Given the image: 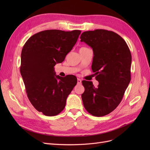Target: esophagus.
<instances>
[{
	"label": "esophagus",
	"instance_id": "1",
	"mask_svg": "<svg viewBox=\"0 0 150 150\" xmlns=\"http://www.w3.org/2000/svg\"><path fill=\"white\" fill-rule=\"evenodd\" d=\"M77 81H78V84H81V80L80 79H78V80H77Z\"/></svg>",
	"mask_w": 150,
	"mask_h": 150
}]
</instances>
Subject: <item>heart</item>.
<instances>
[{"label":"heart","instance_id":"b5f03b06","mask_svg":"<svg viewBox=\"0 0 150 150\" xmlns=\"http://www.w3.org/2000/svg\"><path fill=\"white\" fill-rule=\"evenodd\" d=\"M81 48H83V47H81Z\"/></svg>","mask_w":150,"mask_h":150}]
</instances>
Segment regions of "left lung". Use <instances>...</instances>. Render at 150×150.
<instances>
[{
  "label": "left lung",
  "instance_id": "obj_1",
  "mask_svg": "<svg viewBox=\"0 0 150 150\" xmlns=\"http://www.w3.org/2000/svg\"><path fill=\"white\" fill-rule=\"evenodd\" d=\"M80 39L93 49L91 68L99 82L95 88L91 81H82L84 106L94 116L107 115L119 105L131 81L129 49L120 35L110 30L86 31Z\"/></svg>",
  "mask_w": 150,
  "mask_h": 150
}]
</instances>
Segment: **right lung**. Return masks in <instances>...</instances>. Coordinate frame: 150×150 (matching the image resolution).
Wrapping results in <instances>:
<instances>
[{
	"mask_svg": "<svg viewBox=\"0 0 150 150\" xmlns=\"http://www.w3.org/2000/svg\"><path fill=\"white\" fill-rule=\"evenodd\" d=\"M81 30H46L27 40L21 52V74L33 106L44 115H57L77 84L75 76L56 75L54 66L64 61L74 47Z\"/></svg>",
	"mask_w": 150,
	"mask_h": 150,
	"instance_id": "obj_1",
	"label": "right lung"
}]
</instances>
